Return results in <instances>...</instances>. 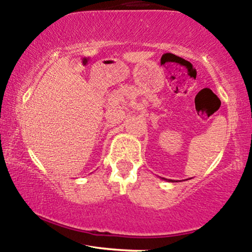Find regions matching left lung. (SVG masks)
Segmentation results:
<instances>
[{"label":"left lung","mask_w":252,"mask_h":252,"mask_svg":"<svg viewBox=\"0 0 252 252\" xmlns=\"http://www.w3.org/2000/svg\"><path fill=\"white\" fill-rule=\"evenodd\" d=\"M163 180H164V179H163ZM170 182H172V181H170Z\"/></svg>","instance_id":"1"}]
</instances>
